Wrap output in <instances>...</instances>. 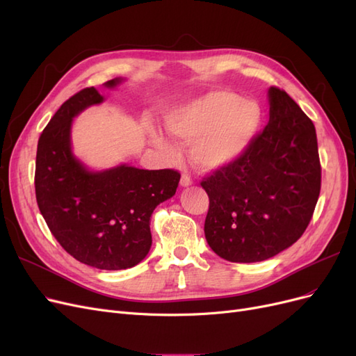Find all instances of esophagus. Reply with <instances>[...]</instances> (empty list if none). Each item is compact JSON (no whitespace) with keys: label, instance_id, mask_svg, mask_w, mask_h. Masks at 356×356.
<instances>
[{"label":"esophagus","instance_id":"1","mask_svg":"<svg viewBox=\"0 0 356 356\" xmlns=\"http://www.w3.org/2000/svg\"><path fill=\"white\" fill-rule=\"evenodd\" d=\"M191 184H193L191 177H190L188 174H182V175H181V186H182V187H188V186H191Z\"/></svg>","mask_w":356,"mask_h":356}]
</instances>
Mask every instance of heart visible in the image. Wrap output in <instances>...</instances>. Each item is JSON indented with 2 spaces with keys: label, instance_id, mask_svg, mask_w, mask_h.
Returning <instances> with one entry per match:
<instances>
[{
  "label": "heart",
  "instance_id": "b5f03b06",
  "mask_svg": "<svg viewBox=\"0 0 356 356\" xmlns=\"http://www.w3.org/2000/svg\"><path fill=\"white\" fill-rule=\"evenodd\" d=\"M263 114L258 104L243 101L233 92H211L165 115L168 131L191 143V159L202 169H217L230 163L251 145ZM152 143L170 156L174 148L153 126H148Z\"/></svg>",
  "mask_w": 356,
  "mask_h": 356
}]
</instances>
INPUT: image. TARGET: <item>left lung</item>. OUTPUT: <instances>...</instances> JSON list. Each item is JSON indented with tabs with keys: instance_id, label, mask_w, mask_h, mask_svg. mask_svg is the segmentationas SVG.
Wrapping results in <instances>:
<instances>
[{
	"instance_id": "left-lung-1",
	"label": "left lung",
	"mask_w": 356,
	"mask_h": 356,
	"mask_svg": "<svg viewBox=\"0 0 356 356\" xmlns=\"http://www.w3.org/2000/svg\"><path fill=\"white\" fill-rule=\"evenodd\" d=\"M270 118L245 153L203 177L209 209L204 238L232 263H255L297 242L321 191L316 131L279 88L268 89Z\"/></svg>"
}]
</instances>
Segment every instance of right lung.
Here are the masks:
<instances>
[{"mask_svg":"<svg viewBox=\"0 0 356 356\" xmlns=\"http://www.w3.org/2000/svg\"><path fill=\"white\" fill-rule=\"evenodd\" d=\"M102 101L95 88H86L51 117L38 139L35 197L51 234L75 260L101 270H122L148 254L149 217L157 204L175 195L181 175L174 169L126 165L104 172L86 169L71 153V123Z\"/></svg>","mask_w":356,"mask_h":356,"instance_id":"add662e5","label":"right lung"}]
</instances>
